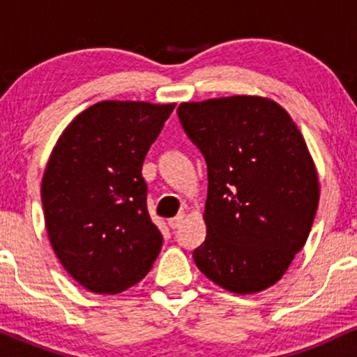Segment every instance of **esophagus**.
Here are the masks:
<instances>
[{"instance_id":"34e87169","label":"esophagus","mask_w":357,"mask_h":357,"mask_svg":"<svg viewBox=\"0 0 357 357\" xmlns=\"http://www.w3.org/2000/svg\"><path fill=\"white\" fill-rule=\"evenodd\" d=\"M184 221V215L183 213H179V215H176L174 218H171V220H167V225H169L171 228H173V230H176V228H179L181 227V223Z\"/></svg>"}]
</instances>
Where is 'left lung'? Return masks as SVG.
<instances>
[{"label": "left lung", "mask_w": 357, "mask_h": 357, "mask_svg": "<svg viewBox=\"0 0 357 357\" xmlns=\"http://www.w3.org/2000/svg\"><path fill=\"white\" fill-rule=\"evenodd\" d=\"M178 116L208 166L196 267L228 292L268 289L305 245L317 211L319 176L304 136L267 97L183 102Z\"/></svg>", "instance_id": "obj_1"}]
</instances>
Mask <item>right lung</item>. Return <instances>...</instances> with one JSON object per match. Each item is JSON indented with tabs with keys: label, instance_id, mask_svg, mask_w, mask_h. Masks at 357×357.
Returning a JSON list of instances; mask_svg holds the SVG:
<instances>
[{
	"label": "right lung",
	"instance_id": "obj_1",
	"mask_svg": "<svg viewBox=\"0 0 357 357\" xmlns=\"http://www.w3.org/2000/svg\"><path fill=\"white\" fill-rule=\"evenodd\" d=\"M176 104L102 100L53 147L42 179L45 227L75 282L124 292L147 275L162 235L147 213L142 165Z\"/></svg>",
	"mask_w": 357,
	"mask_h": 357
}]
</instances>
